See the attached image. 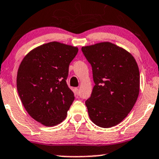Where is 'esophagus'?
<instances>
[{
	"instance_id": "esophagus-1",
	"label": "esophagus",
	"mask_w": 159,
	"mask_h": 159,
	"mask_svg": "<svg viewBox=\"0 0 159 159\" xmlns=\"http://www.w3.org/2000/svg\"><path fill=\"white\" fill-rule=\"evenodd\" d=\"M75 94L77 95H79V89H78V88H75Z\"/></svg>"
}]
</instances>
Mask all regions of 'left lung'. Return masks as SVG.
Listing matches in <instances>:
<instances>
[{"label": "left lung", "instance_id": "obj_1", "mask_svg": "<svg viewBox=\"0 0 159 159\" xmlns=\"http://www.w3.org/2000/svg\"><path fill=\"white\" fill-rule=\"evenodd\" d=\"M93 68V87L85 101L88 114L95 125L114 127L127 116L140 89L139 66L130 52L111 42L82 47Z\"/></svg>", "mask_w": 159, "mask_h": 159}]
</instances>
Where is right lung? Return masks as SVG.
Listing matches in <instances>:
<instances>
[{"instance_id":"obj_1","label":"right lung","mask_w":159,"mask_h":159,"mask_svg":"<svg viewBox=\"0 0 159 159\" xmlns=\"http://www.w3.org/2000/svg\"><path fill=\"white\" fill-rule=\"evenodd\" d=\"M78 52L77 47L49 42L32 49L19 66V97L28 114L43 125L55 126L67 116L75 96L66 79Z\"/></svg>"}]
</instances>
